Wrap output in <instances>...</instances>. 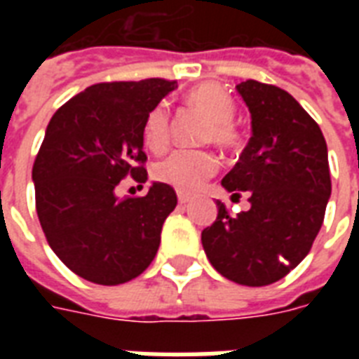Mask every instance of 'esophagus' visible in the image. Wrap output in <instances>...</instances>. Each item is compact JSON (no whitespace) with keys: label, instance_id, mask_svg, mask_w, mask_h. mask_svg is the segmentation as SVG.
<instances>
[{"label":"esophagus","instance_id":"esophagus-1","mask_svg":"<svg viewBox=\"0 0 359 359\" xmlns=\"http://www.w3.org/2000/svg\"><path fill=\"white\" fill-rule=\"evenodd\" d=\"M177 197H179L180 205H186V203H190L191 199V197L188 196V194H184V191H177Z\"/></svg>","mask_w":359,"mask_h":359}]
</instances>
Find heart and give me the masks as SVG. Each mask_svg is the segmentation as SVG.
<instances>
[{
	"mask_svg": "<svg viewBox=\"0 0 359 359\" xmlns=\"http://www.w3.org/2000/svg\"><path fill=\"white\" fill-rule=\"evenodd\" d=\"M186 102L208 121L201 134L203 143H214L227 152L238 151L242 145V135L233 123L236 114L235 102L216 83H201L186 95ZM171 140V121L168 108L160 104L152 108L143 123V141L152 152H162L168 149ZM218 169V158L214 152L197 149V151L171 152L154 165V177L160 182L173 186L175 190L191 194L199 190L205 180H208Z\"/></svg>",
	"mask_w": 359,
	"mask_h": 359,
	"instance_id": "heart-1",
	"label": "heart"
}]
</instances>
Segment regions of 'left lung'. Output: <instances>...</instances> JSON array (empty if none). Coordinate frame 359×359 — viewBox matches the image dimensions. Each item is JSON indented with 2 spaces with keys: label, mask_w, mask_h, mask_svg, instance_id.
<instances>
[{
  "label": "left lung",
  "mask_w": 359,
  "mask_h": 359,
  "mask_svg": "<svg viewBox=\"0 0 359 359\" xmlns=\"http://www.w3.org/2000/svg\"><path fill=\"white\" fill-rule=\"evenodd\" d=\"M251 114V134L236 165L222 180L233 199L248 194L250 210L203 229L208 261L224 278L262 287L285 278L317 238L332 194L328 147L311 115L289 93L245 80L236 86Z\"/></svg>",
  "instance_id": "8db88e82"
}]
</instances>
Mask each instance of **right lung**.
Segmentation results:
<instances>
[{
    "instance_id": "add662e5",
    "label": "right lung",
    "mask_w": 359,
    "mask_h": 359,
    "mask_svg": "<svg viewBox=\"0 0 359 359\" xmlns=\"http://www.w3.org/2000/svg\"><path fill=\"white\" fill-rule=\"evenodd\" d=\"M173 80L104 81L53 114L33 163L35 207L48 244L67 268L98 285H121L147 270L162 225L177 207L169 184L119 197L126 177L147 180L143 123Z\"/></svg>"
}]
</instances>
